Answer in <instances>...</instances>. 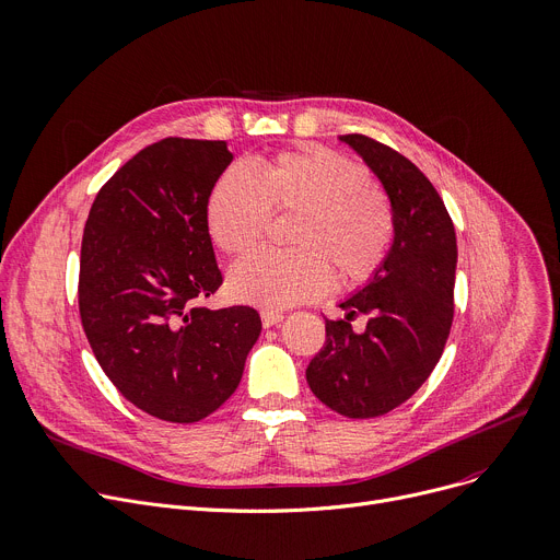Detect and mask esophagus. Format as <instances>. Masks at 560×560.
Listing matches in <instances>:
<instances>
[{
	"label": "esophagus",
	"mask_w": 560,
	"mask_h": 560,
	"mask_svg": "<svg viewBox=\"0 0 560 560\" xmlns=\"http://www.w3.org/2000/svg\"><path fill=\"white\" fill-rule=\"evenodd\" d=\"M281 319H283V313H279V311H264V313H260V322H264L266 328L277 326Z\"/></svg>",
	"instance_id": "obj_1"
}]
</instances>
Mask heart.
<instances>
[{"label":"heart","mask_w":560,"mask_h":560,"mask_svg":"<svg viewBox=\"0 0 560 560\" xmlns=\"http://www.w3.org/2000/svg\"><path fill=\"white\" fill-rule=\"evenodd\" d=\"M371 182L364 164L326 145L222 171L209 194L207 228L225 254H247L272 213H294L290 249H260L234 266L230 290L236 300L285 308L315 300L332 275L340 285L374 277L392 249L396 218L389 198Z\"/></svg>","instance_id":"obj_1"}]
</instances>
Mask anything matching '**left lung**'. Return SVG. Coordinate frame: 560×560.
Returning a JSON list of instances; mask_svg holds the SVG:
<instances>
[{"mask_svg":"<svg viewBox=\"0 0 560 560\" xmlns=\"http://www.w3.org/2000/svg\"><path fill=\"white\" fill-rule=\"evenodd\" d=\"M378 175L396 218L394 245L362 290L326 319V340L311 360L306 381L313 394L349 419L392 412L432 374L455 317L457 238L453 218L432 182L394 148L342 135ZM366 314L355 334L353 316Z\"/></svg>","mask_w":560,"mask_h":560,"instance_id":"obj_1","label":"left lung"}]
</instances>
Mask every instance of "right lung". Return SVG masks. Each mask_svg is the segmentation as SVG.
Returning <instances> with one entry per match:
<instances>
[{
    "mask_svg": "<svg viewBox=\"0 0 560 560\" xmlns=\"http://www.w3.org/2000/svg\"><path fill=\"white\" fill-rule=\"evenodd\" d=\"M234 155L225 141L166 137L112 175L90 209L79 311L105 376L171 423L213 415L238 387L260 317L209 311L222 285L207 202Z\"/></svg>",
    "mask_w": 560,
    "mask_h": 560,
    "instance_id": "obj_1",
    "label": "right lung"
}]
</instances>
